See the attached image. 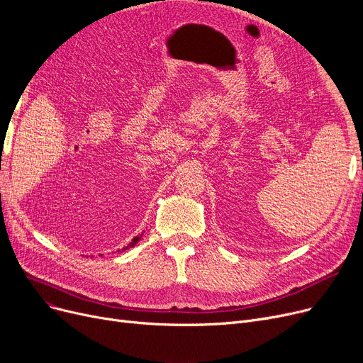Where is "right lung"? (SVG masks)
Segmentation results:
<instances>
[{
	"mask_svg": "<svg viewBox=\"0 0 363 363\" xmlns=\"http://www.w3.org/2000/svg\"><path fill=\"white\" fill-rule=\"evenodd\" d=\"M141 237H143V234H141V235H137V237H133V238H132V241H130L126 247H123L122 250H126V249H129V247H133V245H135V244L141 240ZM100 256H101V255H100Z\"/></svg>",
	"mask_w": 363,
	"mask_h": 363,
	"instance_id": "right-lung-1",
	"label": "right lung"
}]
</instances>
